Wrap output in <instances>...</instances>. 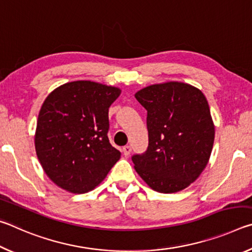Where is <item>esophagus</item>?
Wrapping results in <instances>:
<instances>
[{"label":"esophagus","instance_id":"1","mask_svg":"<svg viewBox=\"0 0 252 252\" xmlns=\"http://www.w3.org/2000/svg\"><path fill=\"white\" fill-rule=\"evenodd\" d=\"M122 151H123V155H125L126 157H129V156H130V153H131V147H130V146H126V147H123Z\"/></svg>","mask_w":252,"mask_h":252}]
</instances>
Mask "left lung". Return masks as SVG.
Returning a JSON list of instances; mask_svg holds the SVG:
<instances>
[{
  "label": "left lung",
  "mask_w": 252,
  "mask_h": 252,
  "mask_svg": "<svg viewBox=\"0 0 252 252\" xmlns=\"http://www.w3.org/2000/svg\"><path fill=\"white\" fill-rule=\"evenodd\" d=\"M134 96L148 111L149 132L147 151L132 157L136 173L157 192L186 189L207 167L215 141L206 96L177 81L149 85Z\"/></svg>",
  "instance_id": "1"
}]
</instances>
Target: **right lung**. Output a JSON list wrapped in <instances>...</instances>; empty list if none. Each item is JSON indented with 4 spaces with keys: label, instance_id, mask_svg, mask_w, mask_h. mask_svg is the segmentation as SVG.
<instances>
[{
    "label": "right lung",
    "instance_id": "add662e5",
    "mask_svg": "<svg viewBox=\"0 0 252 252\" xmlns=\"http://www.w3.org/2000/svg\"><path fill=\"white\" fill-rule=\"evenodd\" d=\"M120 94L111 85L73 81L46 96L34 143L46 176L61 189L89 192L120 159L108 138L109 108Z\"/></svg>",
    "mask_w": 252,
    "mask_h": 252
}]
</instances>
